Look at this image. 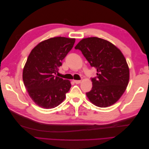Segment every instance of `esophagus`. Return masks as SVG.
Instances as JSON below:
<instances>
[{
	"mask_svg": "<svg viewBox=\"0 0 149 149\" xmlns=\"http://www.w3.org/2000/svg\"><path fill=\"white\" fill-rule=\"evenodd\" d=\"M74 83L76 84H79L81 83V80H74Z\"/></svg>",
	"mask_w": 149,
	"mask_h": 149,
	"instance_id": "esophagus-1",
	"label": "esophagus"
}]
</instances>
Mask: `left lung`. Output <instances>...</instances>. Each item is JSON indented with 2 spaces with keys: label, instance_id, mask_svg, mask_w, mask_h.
Instances as JSON below:
<instances>
[{
  "label": "left lung",
  "instance_id": "1",
  "mask_svg": "<svg viewBox=\"0 0 149 149\" xmlns=\"http://www.w3.org/2000/svg\"><path fill=\"white\" fill-rule=\"evenodd\" d=\"M82 52L90 65L96 69L91 78L93 87L86 95L93 104L106 107L118 101L125 91L129 69L123 54L111 42L97 37L84 38L74 47Z\"/></svg>",
  "mask_w": 149,
  "mask_h": 149
}]
</instances>
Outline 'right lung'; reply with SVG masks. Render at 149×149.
<instances>
[{
  "label": "right lung",
  "mask_w": 149,
  "mask_h": 149,
  "mask_svg": "<svg viewBox=\"0 0 149 149\" xmlns=\"http://www.w3.org/2000/svg\"><path fill=\"white\" fill-rule=\"evenodd\" d=\"M74 42L75 38H51L30 52L23 70V81L30 97L38 106L51 109L65 99L70 81L55 74Z\"/></svg>",
  "instance_id": "1"
}]
</instances>
